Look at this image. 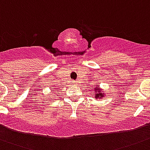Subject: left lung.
Returning a JSON list of instances; mask_svg holds the SVG:
<instances>
[{
	"label": "left lung",
	"mask_w": 150,
	"mask_h": 150,
	"mask_svg": "<svg viewBox=\"0 0 150 150\" xmlns=\"http://www.w3.org/2000/svg\"><path fill=\"white\" fill-rule=\"evenodd\" d=\"M94 90H95V93L96 92V93L95 94V96H94L96 99H101L102 97H103V96H104V93H101L100 88H97V87H96V88L94 89Z\"/></svg>",
	"instance_id": "1"
}]
</instances>
